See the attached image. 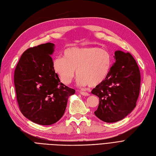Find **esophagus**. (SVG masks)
Wrapping results in <instances>:
<instances>
[{"mask_svg": "<svg viewBox=\"0 0 156 156\" xmlns=\"http://www.w3.org/2000/svg\"><path fill=\"white\" fill-rule=\"evenodd\" d=\"M80 93H81V95H83V96H89L90 95V94L88 93V92H87L81 91V92H80Z\"/></svg>", "mask_w": 156, "mask_h": 156, "instance_id": "esophagus-1", "label": "esophagus"}]
</instances>
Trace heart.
I'll use <instances>...</instances> for the list:
<instances>
[{"label": "heart", "instance_id": "1", "mask_svg": "<svg viewBox=\"0 0 156 156\" xmlns=\"http://www.w3.org/2000/svg\"><path fill=\"white\" fill-rule=\"evenodd\" d=\"M112 64L110 52L94 47H71L64 50V56L54 58L52 67L62 83L69 85L76 75L80 86L96 87L102 83Z\"/></svg>", "mask_w": 156, "mask_h": 156}]
</instances>
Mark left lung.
<instances>
[{"instance_id": "left-lung-1", "label": "left lung", "mask_w": 156, "mask_h": 156, "mask_svg": "<svg viewBox=\"0 0 156 156\" xmlns=\"http://www.w3.org/2000/svg\"><path fill=\"white\" fill-rule=\"evenodd\" d=\"M115 62L106 79L92 90L99 98L95 115L106 123H114L136 107L140 87V72L129 52H115Z\"/></svg>"}]
</instances>
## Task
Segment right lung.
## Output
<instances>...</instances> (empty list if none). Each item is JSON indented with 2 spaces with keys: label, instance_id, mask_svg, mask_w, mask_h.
Here are the masks:
<instances>
[{
  "label": "right lung",
  "instance_id": "1",
  "mask_svg": "<svg viewBox=\"0 0 156 156\" xmlns=\"http://www.w3.org/2000/svg\"><path fill=\"white\" fill-rule=\"evenodd\" d=\"M54 44L31 47L20 57L14 71V85L19 108L33 123L50 125L64 114L73 88L60 83L50 55Z\"/></svg>",
  "mask_w": 156,
  "mask_h": 156
}]
</instances>
